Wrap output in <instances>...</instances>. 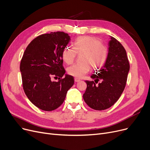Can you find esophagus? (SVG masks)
Returning <instances> with one entry per match:
<instances>
[{
  "label": "esophagus",
  "instance_id": "obj_1",
  "mask_svg": "<svg viewBox=\"0 0 150 150\" xmlns=\"http://www.w3.org/2000/svg\"><path fill=\"white\" fill-rule=\"evenodd\" d=\"M75 82H79V81H80V80L78 79V78H75Z\"/></svg>",
  "mask_w": 150,
  "mask_h": 150
}]
</instances>
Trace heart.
<instances>
[{"mask_svg":"<svg viewBox=\"0 0 150 150\" xmlns=\"http://www.w3.org/2000/svg\"><path fill=\"white\" fill-rule=\"evenodd\" d=\"M109 49L98 38L89 36L78 37L74 43V48L66 47L62 52V59L66 64L74 61L76 53L81 54L82 62L75 64L67 69L68 74L77 78H81L89 72L91 67L99 69L107 60Z\"/></svg>","mask_w":150,"mask_h":150,"instance_id":"b5f03b06","label":"heart"}]
</instances>
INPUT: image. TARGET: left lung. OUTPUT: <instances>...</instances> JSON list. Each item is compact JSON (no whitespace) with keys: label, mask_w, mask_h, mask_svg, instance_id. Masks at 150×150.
Here are the masks:
<instances>
[{"label":"left lung","mask_w":150,"mask_h":150,"mask_svg":"<svg viewBox=\"0 0 150 150\" xmlns=\"http://www.w3.org/2000/svg\"><path fill=\"white\" fill-rule=\"evenodd\" d=\"M109 52L105 65L92 79L102 82L96 85L93 81H85L87 88L83 99L90 108L98 111L111 107L119 100L125 88L129 71V63L123 46L112 36H110Z\"/></svg>","instance_id":"1"}]
</instances>
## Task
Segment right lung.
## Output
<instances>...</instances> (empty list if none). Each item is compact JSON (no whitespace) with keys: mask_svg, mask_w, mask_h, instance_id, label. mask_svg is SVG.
<instances>
[{"mask_svg":"<svg viewBox=\"0 0 150 150\" xmlns=\"http://www.w3.org/2000/svg\"><path fill=\"white\" fill-rule=\"evenodd\" d=\"M70 40V36L62 31L41 35L31 41L23 53L20 64L23 91L31 103L43 111L59 107L74 84V77L65 75L62 66V52ZM52 77L59 80L53 82Z\"/></svg>","mask_w":150,"mask_h":150,"instance_id":"obj_1","label":"right lung"}]
</instances>
